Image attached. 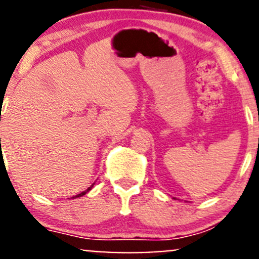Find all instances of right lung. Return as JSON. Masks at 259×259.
Returning <instances> with one entry per match:
<instances>
[{
    "mask_svg": "<svg viewBox=\"0 0 259 259\" xmlns=\"http://www.w3.org/2000/svg\"><path fill=\"white\" fill-rule=\"evenodd\" d=\"M93 186H94V184H92V185H91V186H89V187H88V189H87V190H85V191H83V192H80V194L75 195V196H74V197H73V198H78V197H81V196H84V195H85V194H87V192H89V191H91V190H92V189H93Z\"/></svg>",
    "mask_w": 259,
    "mask_h": 259,
    "instance_id": "1",
    "label": "right lung"
}]
</instances>
